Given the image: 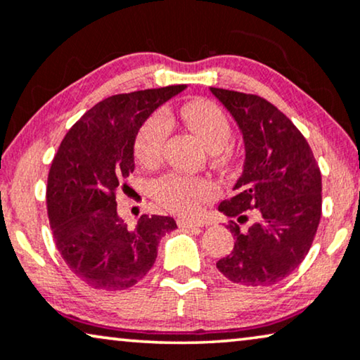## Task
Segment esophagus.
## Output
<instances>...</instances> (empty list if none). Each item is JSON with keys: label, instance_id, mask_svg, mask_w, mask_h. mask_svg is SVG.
Listing matches in <instances>:
<instances>
[{"label": "esophagus", "instance_id": "obj_1", "mask_svg": "<svg viewBox=\"0 0 360 360\" xmlns=\"http://www.w3.org/2000/svg\"><path fill=\"white\" fill-rule=\"evenodd\" d=\"M178 225L181 226V229H199V226H202L200 221L186 220V219H178Z\"/></svg>", "mask_w": 360, "mask_h": 360}]
</instances>
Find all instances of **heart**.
Returning <instances> with one entry per match:
<instances>
[{"mask_svg":"<svg viewBox=\"0 0 360 360\" xmlns=\"http://www.w3.org/2000/svg\"><path fill=\"white\" fill-rule=\"evenodd\" d=\"M181 119L199 136L207 148L221 153L231 136V125L219 105L205 99L187 103ZM171 124L163 110H156L141 124L135 136V155L141 165L153 166L160 160ZM217 194V186L207 178L169 171L155 181L153 195L165 209L179 215H195L202 202Z\"/></svg>","mask_w":360,"mask_h":360,"instance_id":"heart-1","label":"heart"}]
</instances>
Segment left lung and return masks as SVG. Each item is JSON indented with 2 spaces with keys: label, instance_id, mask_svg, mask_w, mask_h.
<instances>
[{
  "label": "left lung",
  "instance_id": "obj_1",
  "mask_svg": "<svg viewBox=\"0 0 360 360\" xmlns=\"http://www.w3.org/2000/svg\"><path fill=\"white\" fill-rule=\"evenodd\" d=\"M229 109L245 140V168L235 194L219 210L230 220L235 246L217 262L226 279L243 287H264L292 274L310 251L321 219V173L313 151L292 120L256 94L210 88Z\"/></svg>",
  "mask_w": 360,
  "mask_h": 360
}]
</instances>
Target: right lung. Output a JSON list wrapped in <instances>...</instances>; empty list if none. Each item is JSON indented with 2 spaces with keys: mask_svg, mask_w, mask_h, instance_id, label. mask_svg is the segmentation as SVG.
Returning a JSON list of instances; mask_svg holds the SVG:
<instances>
[{
  "mask_svg": "<svg viewBox=\"0 0 360 360\" xmlns=\"http://www.w3.org/2000/svg\"><path fill=\"white\" fill-rule=\"evenodd\" d=\"M184 84L105 98L67 131L47 179V214L70 271L98 290H125L143 279L171 217L143 215L134 230L117 214L115 192L135 169L136 131Z\"/></svg>",
  "mask_w": 360,
  "mask_h": 360,
  "instance_id": "right-lung-1",
  "label": "right lung"
}]
</instances>
